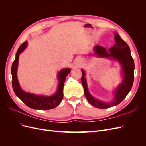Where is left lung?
Listing matches in <instances>:
<instances>
[{"instance_id":"left-lung-1","label":"left lung","mask_w":146,"mask_h":146,"mask_svg":"<svg viewBox=\"0 0 146 146\" xmlns=\"http://www.w3.org/2000/svg\"><path fill=\"white\" fill-rule=\"evenodd\" d=\"M114 41L115 44L108 50L105 47L98 45L94 48V56L99 58H106L117 61L122 67V82L114 91V99L111 102L98 100L91 95L88 88L85 78L86 74L82 69V83L86 98L90 104L100 109L108 108L120 104L129 94L133 83L135 64L130 47L116 32L114 33Z\"/></svg>"}]
</instances>
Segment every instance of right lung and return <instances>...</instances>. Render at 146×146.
Returning <instances> with one entry per match:
<instances>
[{
	"instance_id": "obj_1",
	"label": "right lung",
	"mask_w": 146,
	"mask_h": 146,
	"mask_svg": "<svg viewBox=\"0 0 146 146\" xmlns=\"http://www.w3.org/2000/svg\"><path fill=\"white\" fill-rule=\"evenodd\" d=\"M28 42L25 41L17 50L16 58L13 61L11 66V75H12V86L15 94L28 106L29 107L34 110H51L56 107L63 98V86L64 83L70 70L69 68L61 69L58 73V79L59 83L57 90L55 93L51 96H42L36 95L32 93H29L22 90L18 82L17 77V70L18 67V61L19 55L23 52L27 46Z\"/></svg>"
}]
</instances>
